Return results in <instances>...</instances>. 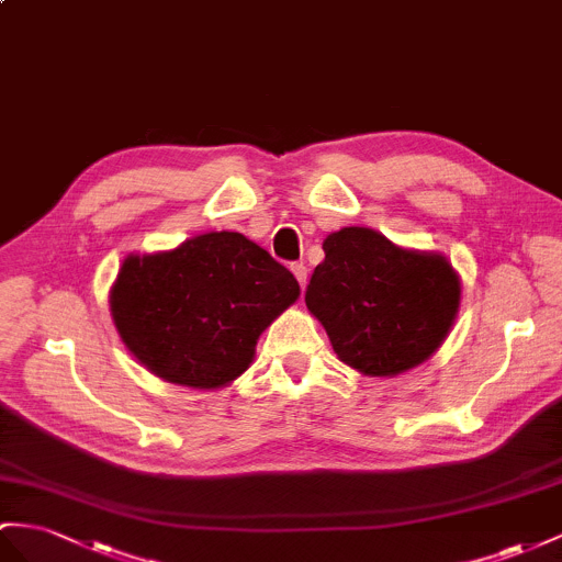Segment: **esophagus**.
Segmentation results:
<instances>
[{
	"mask_svg": "<svg viewBox=\"0 0 562 562\" xmlns=\"http://www.w3.org/2000/svg\"><path fill=\"white\" fill-rule=\"evenodd\" d=\"M292 272H294V278L299 280V286H301V290H304V286H306V280H308V268H306L304 263H292Z\"/></svg>",
	"mask_w": 562,
	"mask_h": 562,
	"instance_id": "esophagus-1",
	"label": "esophagus"
}]
</instances>
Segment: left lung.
Wrapping results in <instances>:
<instances>
[{
  "mask_svg": "<svg viewBox=\"0 0 562 562\" xmlns=\"http://www.w3.org/2000/svg\"><path fill=\"white\" fill-rule=\"evenodd\" d=\"M306 306L339 361L372 378L423 363L449 335L460 282L443 256L398 249L368 227H344L323 241Z\"/></svg>",
  "mask_w": 562,
  "mask_h": 562,
  "instance_id": "obj_1",
  "label": "left lung"
}]
</instances>
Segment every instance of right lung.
<instances>
[{
	"mask_svg": "<svg viewBox=\"0 0 562 562\" xmlns=\"http://www.w3.org/2000/svg\"><path fill=\"white\" fill-rule=\"evenodd\" d=\"M296 296L299 282L266 249L239 233H209L166 254L127 256L111 313L154 375L215 390L249 368L258 335Z\"/></svg>",
	"mask_w": 562,
	"mask_h": 562,
	"instance_id": "add662e5",
	"label": "right lung"
}]
</instances>
